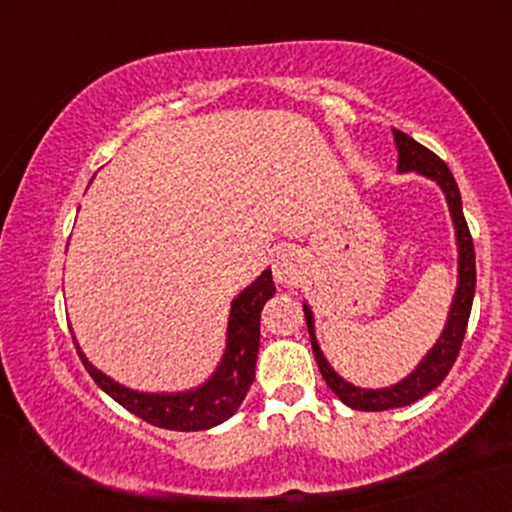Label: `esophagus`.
<instances>
[{
    "instance_id": "1",
    "label": "esophagus",
    "mask_w": 512,
    "mask_h": 512,
    "mask_svg": "<svg viewBox=\"0 0 512 512\" xmlns=\"http://www.w3.org/2000/svg\"><path fill=\"white\" fill-rule=\"evenodd\" d=\"M300 270H303V265H300V258L296 251L291 249L277 251L275 261H272V275H275V282L296 284L300 277Z\"/></svg>"
}]
</instances>
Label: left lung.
Here are the masks:
<instances>
[{"mask_svg":"<svg viewBox=\"0 0 512 512\" xmlns=\"http://www.w3.org/2000/svg\"><path fill=\"white\" fill-rule=\"evenodd\" d=\"M394 142L398 149V172H417L422 177L436 181L440 191L445 193L447 207H450V216L454 223V237H457V291L452 296L450 312H447V321L443 326V333L436 340L429 352L424 354V359L417 363V368L410 375H405L401 382L389 384L382 389H363L356 384L347 382L345 377L338 375L333 370L331 363L326 361L324 352H321L317 333H314V314L310 305L303 303L307 331H310L312 340V352L317 359V366L321 370L328 387L342 403L349 405L354 410L363 412H380L391 408H403L419 401V398L429 394L445 380V375L450 373V368L457 361V354L464 342L468 317H471L473 296H475V251L473 240L468 233L464 209H461V193L457 181H454L450 167L440 160L436 153L426 149L419 142H415L410 135H405L401 130H394Z\"/></svg>","mask_w":512,"mask_h":512,"instance_id":"left-lung-1","label":"left lung"}]
</instances>
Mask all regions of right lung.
I'll use <instances>...</instances> for the list:
<instances>
[{"instance_id":"obj_1","label":"right lung","mask_w":512,"mask_h":512,"mask_svg":"<svg viewBox=\"0 0 512 512\" xmlns=\"http://www.w3.org/2000/svg\"><path fill=\"white\" fill-rule=\"evenodd\" d=\"M272 296H275V282L270 270H263L247 289L237 293L230 303L226 349L219 366L209 380L195 389L160 391V394L130 389L95 368L74 338L76 352L97 387L144 422L170 431L212 429L235 415L254 382L258 345H261V312Z\"/></svg>"}]
</instances>
